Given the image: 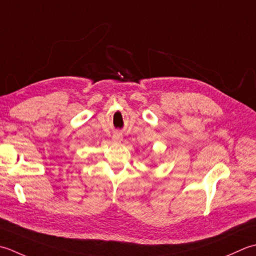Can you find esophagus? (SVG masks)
<instances>
[{
	"label": "esophagus",
	"mask_w": 256,
	"mask_h": 256,
	"mask_svg": "<svg viewBox=\"0 0 256 256\" xmlns=\"http://www.w3.org/2000/svg\"><path fill=\"white\" fill-rule=\"evenodd\" d=\"M112 140L114 142H120L122 140V134H119V132H114V136H112Z\"/></svg>",
	"instance_id": "1"
}]
</instances>
